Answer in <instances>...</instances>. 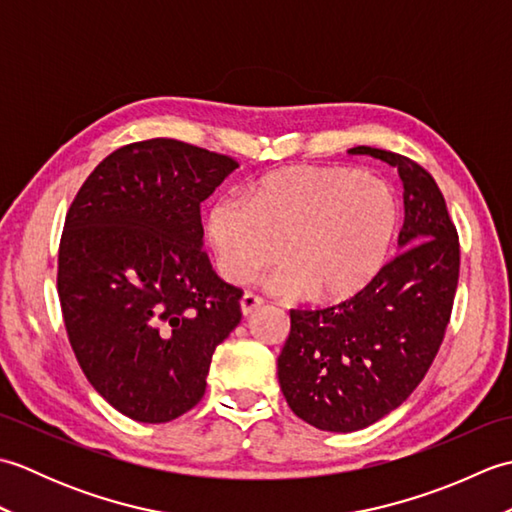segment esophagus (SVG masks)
<instances>
[{"instance_id":"1","label":"esophagus","mask_w":512,"mask_h":512,"mask_svg":"<svg viewBox=\"0 0 512 512\" xmlns=\"http://www.w3.org/2000/svg\"><path fill=\"white\" fill-rule=\"evenodd\" d=\"M239 306H242V314L244 317H250L257 308L264 306V299L253 295V292H246V295L242 297V301H239Z\"/></svg>"}]
</instances>
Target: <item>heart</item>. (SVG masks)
<instances>
[{
    "mask_svg": "<svg viewBox=\"0 0 512 512\" xmlns=\"http://www.w3.org/2000/svg\"><path fill=\"white\" fill-rule=\"evenodd\" d=\"M400 202L389 184L352 167L297 165L264 176L246 200L222 198L206 213L215 266L246 284L266 277L279 297L350 301L376 284L394 253Z\"/></svg>",
    "mask_w": 512,
    "mask_h": 512,
    "instance_id": "b5f03b06",
    "label": "heart"
}]
</instances>
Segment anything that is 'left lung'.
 <instances>
[{
    "label": "left lung",
    "mask_w": 512,
    "mask_h": 512,
    "mask_svg": "<svg viewBox=\"0 0 512 512\" xmlns=\"http://www.w3.org/2000/svg\"><path fill=\"white\" fill-rule=\"evenodd\" d=\"M398 169L405 224L376 284L323 310H290V334L277 358L290 409L321 431L374 424L420 385L451 319L460 277L458 231L427 169L407 156L354 147Z\"/></svg>",
    "instance_id": "1"
}]
</instances>
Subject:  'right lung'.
<instances>
[{
    "mask_svg": "<svg viewBox=\"0 0 512 512\" xmlns=\"http://www.w3.org/2000/svg\"><path fill=\"white\" fill-rule=\"evenodd\" d=\"M239 165L173 138L125 145L76 193L59 244L63 323L85 378L138 422H169L204 396L215 347L244 292L202 250L200 204Z\"/></svg>",
    "mask_w": 512,
    "mask_h": 512,
    "instance_id": "obj_1",
    "label": "right lung"
}]
</instances>
